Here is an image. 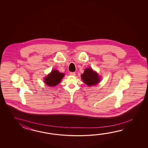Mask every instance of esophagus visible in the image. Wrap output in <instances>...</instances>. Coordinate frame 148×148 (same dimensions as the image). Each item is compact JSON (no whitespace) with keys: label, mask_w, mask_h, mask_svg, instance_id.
<instances>
[{"label":"esophagus","mask_w":148,"mask_h":148,"mask_svg":"<svg viewBox=\"0 0 148 148\" xmlns=\"http://www.w3.org/2000/svg\"><path fill=\"white\" fill-rule=\"evenodd\" d=\"M70 75H75V72L73 73H70Z\"/></svg>","instance_id":"1"}]
</instances>
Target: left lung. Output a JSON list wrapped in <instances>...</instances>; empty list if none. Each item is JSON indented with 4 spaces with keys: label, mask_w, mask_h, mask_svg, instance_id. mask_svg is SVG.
Masks as SVG:
<instances>
[{
    "label": "left lung",
    "mask_w": 148,
    "mask_h": 148,
    "mask_svg": "<svg viewBox=\"0 0 148 148\" xmlns=\"http://www.w3.org/2000/svg\"><path fill=\"white\" fill-rule=\"evenodd\" d=\"M81 75L83 82L88 86L96 85L100 82V77L91 68L85 69L84 73Z\"/></svg>",
    "instance_id": "obj_1"
}]
</instances>
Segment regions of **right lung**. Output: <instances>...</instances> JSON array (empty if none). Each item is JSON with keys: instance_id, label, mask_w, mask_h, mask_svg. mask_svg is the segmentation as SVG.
<instances>
[{"instance_id": "right-lung-1", "label": "right lung", "mask_w": 148, "mask_h": 148, "mask_svg": "<svg viewBox=\"0 0 148 148\" xmlns=\"http://www.w3.org/2000/svg\"><path fill=\"white\" fill-rule=\"evenodd\" d=\"M64 74L56 70H52L50 73L44 78V82L49 86H56L63 78Z\"/></svg>"}]
</instances>
